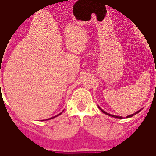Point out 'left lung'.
I'll return each mask as SVG.
<instances>
[{
  "instance_id": "8db88e82",
  "label": "left lung",
  "mask_w": 156,
  "mask_h": 156,
  "mask_svg": "<svg viewBox=\"0 0 156 156\" xmlns=\"http://www.w3.org/2000/svg\"><path fill=\"white\" fill-rule=\"evenodd\" d=\"M99 109L101 110V111H102V112H103V113H104V114L107 115H110V116H112V117H115V118H118V119H122V116H117V115H111V114H109V113H107V112H104V111H103V110H102V109H101V108H100V107H99ZM140 112V111H138V112H135L134 114H132V115H128V116H127V118H129V117H132L133 115H136V114H137V113H138V112Z\"/></svg>"
}]
</instances>
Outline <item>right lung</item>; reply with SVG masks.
Listing matches in <instances>:
<instances>
[{
    "instance_id": "1",
    "label": "right lung",
    "mask_w": 156,
    "mask_h": 156,
    "mask_svg": "<svg viewBox=\"0 0 156 156\" xmlns=\"http://www.w3.org/2000/svg\"><path fill=\"white\" fill-rule=\"evenodd\" d=\"M59 115H61V113H60V114ZM58 115H56V116H58ZM56 116H54V117H56ZM54 117H52V118H49V119H53V118H54Z\"/></svg>"
}]
</instances>
